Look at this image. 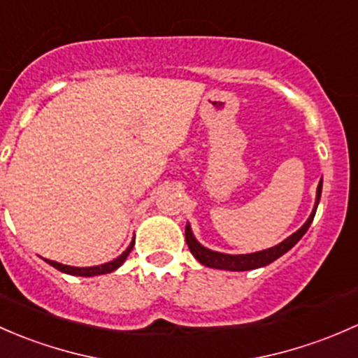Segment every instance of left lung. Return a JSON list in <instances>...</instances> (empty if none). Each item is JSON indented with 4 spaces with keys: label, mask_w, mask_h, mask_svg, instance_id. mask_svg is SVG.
Returning <instances> with one entry per match:
<instances>
[{
    "label": "left lung",
    "mask_w": 358,
    "mask_h": 358,
    "mask_svg": "<svg viewBox=\"0 0 358 358\" xmlns=\"http://www.w3.org/2000/svg\"><path fill=\"white\" fill-rule=\"evenodd\" d=\"M320 193H322V180H320L319 186H317L315 206H314V210H312V213H310V217H308L307 222H305L303 226L296 231V233L291 234L289 238H286L285 241L279 243V245L274 246V248H268V250H264V252H257V253H248V255H226V253L212 252V250L201 246L200 243L194 239L189 226H186V243H187V246H189V252L193 253L194 259L200 262V264L206 265V267L224 268V271H252V268H259V267H264V265H268L271 262L279 259V257L285 255L288 250L293 248V246L300 241L301 236L307 233L308 227H310V224H312V220H314V217H315V210H317V205H319Z\"/></svg>",
    "instance_id": "1"
}]
</instances>
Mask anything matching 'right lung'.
<instances>
[{
  "mask_svg": "<svg viewBox=\"0 0 358 358\" xmlns=\"http://www.w3.org/2000/svg\"><path fill=\"white\" fill-rule=\"evenodd\" d=\"M132 243L131 246H129L127 250L122 253V255L119 257V259L108 262V264H103V265H96V267H70V265H64V264H58V262H53V260H46L48 264L53 265L55 268H58V271L65 272V274H72V275H84V278H90V275H98V274H106V272H112L115 271L117 267H120V265L124 264V260L127 259V255L131 253L132 250Z\"/></svg>",
  "mask_w": 358,
  "mask_h": 358,
  "instance_id": "right-lung-1",
  "label": "right lung"
}]
</instances>
